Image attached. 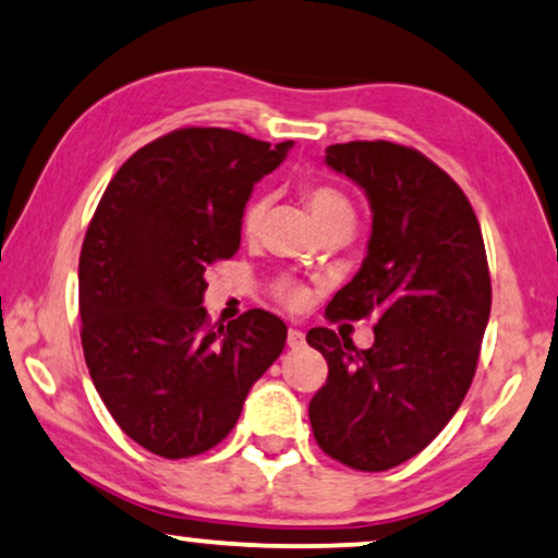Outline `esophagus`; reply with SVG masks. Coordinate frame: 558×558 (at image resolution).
<instances>
[{
	"mask_svg": "<svg viewBox=\"0 0 558 558\" xmlns=\"http://www.w3.org/2000/svg\"><path fill=\"white\" fill-rule=\"evenodd\" d=\"M303 341H306V337H303V331L295 329V326H291V329H288V347L295 349V347H301Z\"/></svg>",
	"mask_w": 558,
	"mask_h": 558,
	"instance_id": "34e87169",
	"label": "esophagus"
}]
</instances>
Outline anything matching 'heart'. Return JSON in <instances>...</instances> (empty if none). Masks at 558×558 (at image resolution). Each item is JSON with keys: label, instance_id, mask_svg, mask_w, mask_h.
I'll return each mask as SVG.
<instances>
[{"label": "heart", "instance_id": "1", "mask_svg": "<svg viewBox=\"0 0 558 558\" xmlns=\"http://www.w3.org/2000/svg\"><path fill=\"white\" fill-rule=\"evenodd\" d=\"M301 198L322 232L329 227H339V225L352 227L354 225V206H352V202H349L347 193L339 191L337 185L324 183V181H306L301 185ZM265 209H267L265 196L252 198V202L247 204V209H244V214H242V232L244 234L257 232ZM272 295L283 303V306L295 308L306 301V288H303L301 283H295L293 278H280L278 283L272 286Z\"/></svg>", "mask_w": 558, "mask_h": 558}]
</instances>
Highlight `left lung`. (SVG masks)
Masks as SVG:
<instances>
[{
	"instance_id": "left-lung-1",
	"label": "left lung",
	"mask_w": 558,
	"mask_h": 558,
	"mask_svg": "<svg viewBox=\"0 0 558 558\" xmlns=\"http://www.w3.org/2000/svg\"><path fill=\"white\" fill-rule=\"evenodd\" d=\"M326 166L373 209L367 257L326 318L377 324L369 349L324 326L306 333L329 365L308 421L324 454L385 472L426 449L470 390L493 303L485 242L464 191L413 147L331 145Z\"/></svg>"
}]
</instances>
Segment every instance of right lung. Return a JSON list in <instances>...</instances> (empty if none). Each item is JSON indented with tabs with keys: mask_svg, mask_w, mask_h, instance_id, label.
<instances>
[{
	"mask_svg": "<svg viewBox=\"0 0 558 558\" xmlns=\"http://www.w3.org/2000/svg\"><path fill=\"white\" fill-rule=\"evenodd\" d=\"M291 140L183 128L117 170L78 259L81 344L117 426L153 454L185 459L227 439L244 398L286 347L278 316L252 308L214 329L206 278L240 250L244 204Z\"/></svg>",
	"mask_w": 558,
	"mask_h": 558,
	"instance_id": "1",
	"label": "right lung"
}]
</instances>
